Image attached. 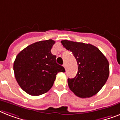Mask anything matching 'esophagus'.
<instances>
[{
	"label": "esophagus",
	"instance_id": "1",
	"mask_svg": "<svg viewBox=\"0 0 120 120\" xmlns=\"http://www.w3.org/2000/svg\"><path fill=\"white\" fill-rule=\"evenodd\" d=\"M63 66H64V67L65 68V70H66V68H67V65H66V64H64Z\"/></svg>",
	"mask_w": 120,
	"mask_h": 120
}]
</instances>
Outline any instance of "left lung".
<instances>
[{"mask_svg": "<svg viewBox=\"0 0 120 120\" xmlns=\"http://www.w3.org/2000/svg\"><path fill=\"white\" fill-rule=\"evenodd\" d=\"M64 47L71 51L78 64V72L73 79H68L70 89L80 98L96 95L108 80L110 73L107 58L97 47L90 43L64 40Z\"/></svg>", "mask_w": 120, "mask_h": 120, "instance_id": "obj_1", "label": "left lung"}]
</instances>
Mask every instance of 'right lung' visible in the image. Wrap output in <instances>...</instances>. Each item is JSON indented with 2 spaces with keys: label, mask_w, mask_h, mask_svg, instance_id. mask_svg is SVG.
I'll list each match as a JSON object with an SVG mask.
<instances>
[{
  "label": "right lung",
  "mask_w": 120,
  "mask_h": 120,
  "mask_svg": "<svg viewBox=\"0 0 120 120\" xmlns=\"http://www.w3.org/2000/svg\"><path fill=\"white\" fill-rule=\"evenodd\" d=\"M55 41H39L29 45L17 55L14 63L15 77L23 91L32 96L47 93L52 87L58 72H65L56 64L51 49Z\"/></svg>",
  "instance_id": "obj_1"
}]
</instances>
